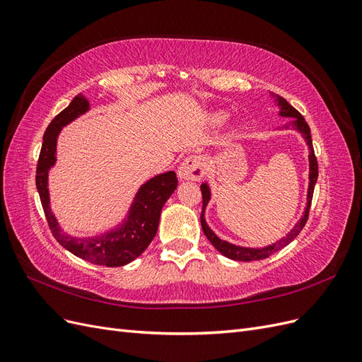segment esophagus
Listing matches in <instances>:
<instances>
[{
    "label": "esophagus",
    "instance_id": "obj_1",
    "mask_svg": "<svg viewBox=\"0 0 362 362\" xmlns=\"http://www.w3.org/2000/svg\"><path fill=\"white\" fill-rule=\"evenodd\" d=\"M206 173V161L202 156H189L178 168L180 180L199 181Z\"/></svg>",
    "mask_w": 362,
    "mask_h": 362
}]
</instances>
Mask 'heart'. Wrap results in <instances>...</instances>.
Masks as SVG:
<instances>
[{"instance_id":"b5f03b06","label":"heart","mask_w":362,"mask_h":362,"mask_svg":"<svg viewBox=\"0 0 362 362\" xmlns=\"http://www.w3.org/2000/svg\"><path fill=\"white\" fill-rule=\"evenodd\" d=\"M222 117L223 116H221V115H216V116H213V120H214V122H221Z\"/></svg>"}]
</instances>
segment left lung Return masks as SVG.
<instances>
[{
  "instance_id": "obj_1",
  "label": "left lung",
  "mask_w": 362,
  "mask_h": 362,
  "mask_svg": "<svg viewBox=\"0 0 362 362\" xmlns=\"http://www.w3.org/2000/svg\"><path fill=\"white\" fill-rule=\"evenodd\" d=\"M273 98H276L278 105L281 107V116H286V117H293V127L299 131V133L303 136L306 145L310 148V187H308V204H306L305 208V213L303 217L300 221L294 225V228L291 231L287 234V237L281 238L279 242L273 243L270 246L266 247H261V249H254V247H240L235 245H231L225 242V240L218 238L208 225L205 223V217H204V211H205V206L210 201V189H208L206 184L201 185V192H202V213H201V225H202V231L206 235V238L210 240V243L221 252L222 255L228 257L229 259H235V261H257V259H264L267 257H270L272 254H275V252L281 250L282 247H286L287 245H290L293 240L299 235V233L303 229L306 221H308V214H310V206H311V201H313V193H314V185L317 182V177H319V164H317V158L314 154V148H313V140H311V129L308 127V124L305 122L303 116L296 110L293 105H290L287 103V100H284L282 96L272 93Z\"/></svg>"
}]
</instances>
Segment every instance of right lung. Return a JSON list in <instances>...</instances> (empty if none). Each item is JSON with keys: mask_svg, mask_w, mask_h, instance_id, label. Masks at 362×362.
Wrapping results in <instances>:
<instances>
[{"mask_svg": "<svg viewBox=\"0 0 362 362\" xmlns=\"http://www.w3.org/2000/svg\"><path fill=\"white\" fill-rule=\"evenodd\" d=\"M87 110H89V101L83 95H76L72 103L51 120L43 134V144L37 160L36 187L51 233L64 249L92 264L120 267L136 259L156 237L161 208L177 189L178 178L177 173L170 170L157 175L141 185L129 208V216L125 223L116 228L115 231L92 238H76L62 233L49 208L48 170L56 163V145L60 129Z\"/></svg>", "mask_w": 362, "mask_h": 362, "instance_id": "add662e5", "label": "right lung"}]
</instances>
